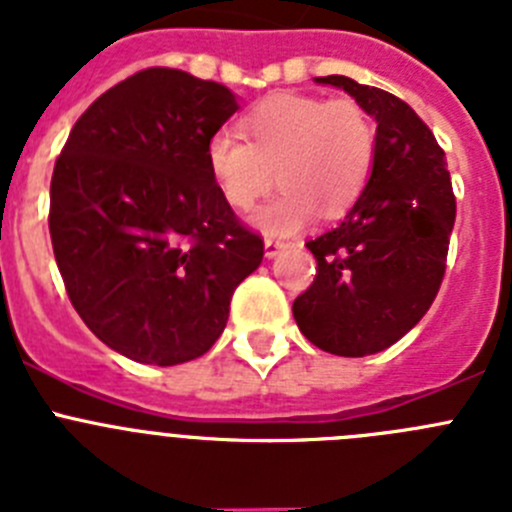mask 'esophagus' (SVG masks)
<instances>
[{"label":"esophagus","mask_w":512,"mask_h":512,"mask_svg":"<svg viewBox=\"0 0 512 512\" xmlns=\"http://www.w3.org/2000/svg\"><path fill=\"white\" fill-rule=\"evenodd\" d=\"M287 248V243L279 241V238H271V235H266L264 238V253H266V259H274L279 251H284Z\"/></svg>","instance_id":"obj_1"}]
</instances>
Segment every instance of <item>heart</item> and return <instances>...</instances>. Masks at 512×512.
I'll use <instances>...</instances> for the list:
<instances>
[{
  "label": "heart",
  "mask_w": 512,
  "mask_h": 512,
  "mask_svg": "<svg viewBox=\"0 0 512 512\" xmlns=\"http://www.w3.org/2000/svg\"><path fill=\"white\" fill-rule=\"evenodd\" d=\"M233 130L207 140V169L233 210H251L274 187L251 223L269 235H292L323 210L346 215L366 192L377 161V125L351 97L271 94Z\"/></svg>",
  "instance_id": "1"
}]
</instances>
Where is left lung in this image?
<instances>
[{"mask_svg":"<svg viewBox=\"0 0 512 512\" xmlns=\"http://www.w3.org/2000/svg\"><path fill=\"white\" fill-rule=\"evenodd\" d=\"M377 120L372 182L343 223L307 241L315 282L292 305L302 336L336 356L400 341L438 295L456 197L446 153L408 102L348 76H318Z\"/></svg>","mask_w":512,"mask_h":512,"instance_id":"obj_1","label":"left lung"}]
</instances>
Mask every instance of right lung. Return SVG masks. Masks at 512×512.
I'll return each mask as SVG.
<instances>
[{"mask_svg": "<svg viewBox=\"0 0 512 512\" xmlns=\"http://www.w3.org/2000/svg\"><path fill=\"white\" fill-rule=\"evenodd\" d=\"M235 110L217 81L138 71L89 104L56 161L48 228L71 305L138 364L207 354L264 259L207 169V140Z\"/></svg>", "mask_w": 512, "mask_h": 512, "instance_id": "obj_1", "label": "right lung"}]
</instances>
